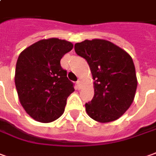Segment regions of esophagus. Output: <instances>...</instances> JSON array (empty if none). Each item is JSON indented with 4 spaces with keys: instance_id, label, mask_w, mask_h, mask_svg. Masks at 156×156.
Segmentation results:
<instances>
[{
    "instance_id": "1",
    "label": "esophagus",
    "mask_w": 156,
    "mask_h": 156,
    "mask_svg": "<svg viewBox=\"0 0 156 156\" xmlns=\"http://www.w3.org/2000/svg\"><path fill=\"white\" fill-rule=\"evenodd\" d=\"M76 84H77V87H78V89L81 88V87H82V81L80 80H79L77 82H76Z\"/></svg>"
}]
</instances>
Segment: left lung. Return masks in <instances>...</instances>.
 <instances>
[{
  "instance_id": "obj_1",
  "label": "left lung",
  "mask_w": 156,
  "mask_h": 156,
  "mask_svg": "<svg viewBox=\"0 0 156 156\" xmlns=\"http://www.w3.org/2000/svg\"><path fill=\"white\" fill-rule=\"evenodd\" d=\"M75 51L87 61L94 82V97L86 111L94 121L107 123L119 119L134 100L137 80L132 57L103 39L85 40Z\"/></svg>"
}]
</instances>
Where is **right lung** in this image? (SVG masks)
I'll list each match as a JSON object with an SVG mask.
<instances>
[{
	"instance_id": "obj_1",
	"label": "right lung",
	"mask_w": 156,
	"mask_h": 156,
	"mask_svg": "<svg viewBox=\"0 0 156 156\" xmlns=\"http://www.w3.org/2000/svg\"><path fill=\"white\" fill-rule=\"evenodd\" d=\"M73 44L65 40H41L19 54L15 86L20 104L34 120L49 123L64 111L67 98L75 91L60 60Z\"/></svg>"
}]
</instances>
